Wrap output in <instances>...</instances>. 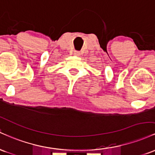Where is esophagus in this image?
I'll use <instances>...</instances> for the list:
<instances>
[{
    "label": "esophagus",
    "instance_id": "1",
    "mask_svg": "<svg viewBox=\"0 0 155 155\" xmlns=\"http://www.w3.org/2000/svg\"><path fill=\"white\" fill-rule=\"evenodd\" d=\"M80 55H81V53H80L79 51H74V55H75V56H79Z\"/></svg>",
    "mask_w": 155,
    "mask_h": 155
}]
</instances>
